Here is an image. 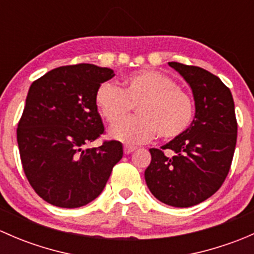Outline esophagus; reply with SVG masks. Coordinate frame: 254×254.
I'll use <instances>...</instances> for the list:
<instances>
[{
    "label": "esophagus",
    "instance_id": "esophagus-1",
    "mask_svg": "<svg viewBox=\"0 0 254 254\" xmlns=\"http://www.w3.org/2000/svg\"><path fill=\"white\" fill-rule=\"evenodd\" d=\"M136 150V147L135 146H130V145H125L124 146V153L125 155H129V153H131L132 151Z\"/></svg>",
    "mask_w": 254,
    "mask_h": 254
}]
</instances>
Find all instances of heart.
Here are the masks:
<instances>
[{
	"label": "heart",
	"instance_id": "1",
	"mask_svg": "<svg viewBox=\"0 0 254 254\" xmlns=\"http://www.w3.org/2000/svg\"><path fill=\"white\" fill-rule=\"evenodd\" d=\"M96 104L111 124L138 106L140 116L121 120L109 129L111 137L124 143L146 142L156 131L165 140L176 139L188 129L194 114L190 97L172 78L155 70L132 73L125 78L124 88L104 82L97 89Z\"/></svg>",
	"mask_w": 254,
	"mask_h": 254
}]
</instances>
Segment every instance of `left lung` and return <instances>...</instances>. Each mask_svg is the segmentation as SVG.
<instances>
[{
	"instance_id": "obj_1",
	"label": "left lung",
	"mask_w": 254,
	"mask_h": 254,
	"mask_svg": "<svg viewBox=\"0 0 254 254\" xmlns=\"http://www.w3.org/2000/svg\"><path fill=\"white\" fill-rule=\"evenodd\" d=\"M191 88L195 115L188 129L160 148H150L145 181L167 205H196L216 193L229 175L237 141L231 91L217 76L198 66L168 63ZM163 149H171L168 158Z\"/></svg>"
}]
</instances>
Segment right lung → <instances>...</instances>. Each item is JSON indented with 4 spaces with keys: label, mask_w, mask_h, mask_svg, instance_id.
Here are the masks:
<instances>
[{
    "label": "right lung",
    "mask_w": 254,
    "mask_h": 254,
    "mask_svg": "<svg viewBox=\"0 0 254 254\" xmlns=\"http://www.w3.org/2000/svg\"><path fill=\"white\" fill-rule=\"evenodd\" d=\"M114 71L92 64L61 66L34 81L18 123L23 170L38 195L66 209L91 203L103 191L123 145L104 141L86 148L104 131L96 93Z\"/></svg>",
    "instance_id": "add662e5"
}]
</instances>
